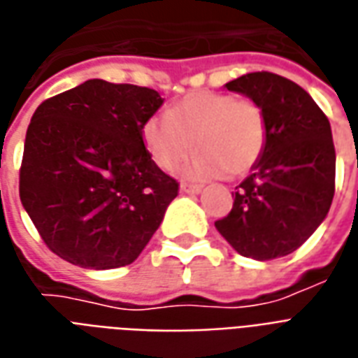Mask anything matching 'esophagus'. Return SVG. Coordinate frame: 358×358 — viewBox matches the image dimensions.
<instances>
[{
	"mask_svg": "<svg viewBox=\"0 0 358 358\" xmlns=\"http://www.w3.org/2000/svg\"><path fill=\"white\" fill-rule=\"evenodd\" d=\"M198 185H189V182H181V194H198L200 192Z\"/></svg>",
	"mask_w": 358,
	"mask_h": 358,
	"instance_id": "esophagus-1",
	"label": "esophagus"
}]
</instances>
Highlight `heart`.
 Instances as JSON below:
<instances>
[{"label":"heart","instance_id":"heart-1","mask_svg":"<svg viewBox=\"0 0 358 358\" xmlns=\"http://www.w3.org/2000/svg\"><path fill=\"white\" fill-rule=\"evenodd\" d=\"M141 137L160 169L171 171L194 147L200 150L182 168L194 181L246 176L262 158L267 122L259 104L217 91H192L143 124Z\"/></svg>","mask_w":358,"mask_h":358}]
</instances>
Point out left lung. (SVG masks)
<instances>
[{"mask_svg": "<svg viewBox=\"0 0 358 358\" xmlns=\"http://www.w3.org/2000/svg\"><path fill=\"white\" fill-rule=\"evenodd\" d=\"M225 87L259 104L267 143L252 173L236 187L231 213L215 227L244 257H284L317 231L332 206L330 122L303 87L278 74L252 72Z\"/></svg>", "mask_w": 358, "mask_h": 358, "instance_id": "8db88e82", "label": "left lung"}]
</instances>
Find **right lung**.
<instances>
[{"label":"right lung","instance_id":"1","mask_svg":"<svg viewBox=\"0 0 358 358\" xmlns=\"http://www.w3.org/2000/svg\"><path fill=\"white\" fill-rule=\"evenodd\" d=\"M162 103L148 87L87 80L36 108L18 192L47 248L64 262L124 267L160 227L179 185L154 164L141 127Z\"/></svg>","mask_w":358,"mask_h":358}]
</instances>
